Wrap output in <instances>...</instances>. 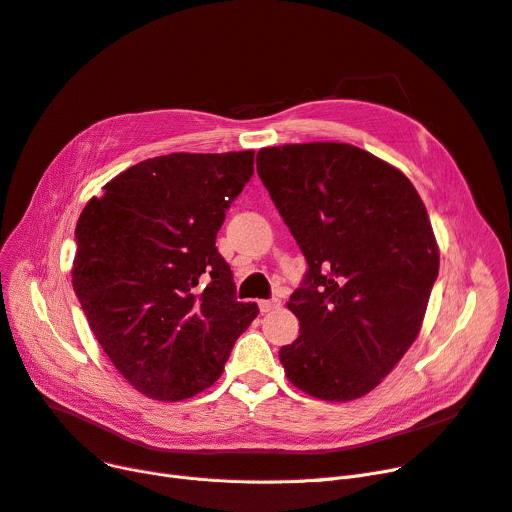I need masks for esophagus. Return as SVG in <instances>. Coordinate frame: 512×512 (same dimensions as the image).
<instances>
[{
  "instance_id": "esophagus-1",
  "label": "esophagus",
  "mask_w": 512,
  "mask_h": 512,
  "mask_svg": "<svg viewBox=\"0 0 512 512\" xmlns=\"http://www.w3.org/2000/svg\"><path fill=\"white\" fill-rule=\"evenodd\" d=\"M281 302L279 300H260L258 302V308H260V312H271L273 308H277Z\"/></svg>"
}]
</instances>
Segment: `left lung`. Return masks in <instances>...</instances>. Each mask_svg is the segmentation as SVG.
Wrapping results in <instances>:
<instances>
[{
  "label": "left lung",
  "instance_id": "obj_1",
  "mask_svg": "<svg viewBox=\"0 0 512 512\" xmlns=\"http://www.w3.org/2000/svg\"><path fill=\"white\" fill-rule=\"evenodd\" d=\"M258 175L306 256L287 308L300 335L283 346L287 379L312 398L375 389L415 342L440 250L415 185L350 143L262 148Z\"/></svg>",
  "mask_w": 512,
  "mask_h": 512
}]
</instances>
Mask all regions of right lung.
Here are the masks:
<instances>
[{
  "mask_svg": "<svg viewBox=\"0 0 512 512\" xmlns=\"http://www.w3.org/2000/svg\"><path fill=\"white\" fill-rule=\"evenodd\" d=\"M252 175L254 150L156 156L106 183L79 216L72 287L95 339L143 396L204 392L256 319L214 246Z\"/></svg>",
  "mask_w": 512,
  "mask_h": 512,
  "instance_id": "obj_1",
  "label": "right lung"
}]
</instances>
